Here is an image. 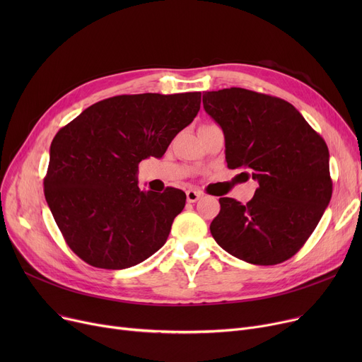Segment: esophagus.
Wrapping results in <instances>:
<instances>
[{
    "instance_id": "esophagus-1",
    "label": "esophagus",
    "mask_w": 362,
    "mask_h": 362,
    "mask_svg": "<svg viewBox=\"0 0 362 362\" xmlns=\"http://www.w3.org/2000/svg\"><path fill=\"white\" fill-rule=\"evenodd\" d=\"M201 197H202V194L198 192V191H194V189H189V191L186 192L187 202H197Z\"/></svg>"
}]
</instances>
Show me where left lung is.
Masks as SVG:
<instances>
[{"instance_id": "left-lung-1", "label": "left lung", "mask_w": 362, "mask_h": 362, "mask_svg": "<svg viewBox=\"0 0 362 362\" xmlns=\"http://www.w3.org/2000/svg\"><path fill=\"white\" fill-rule=\"evenodd\" d=\"M202 103L224 132L227 167L245 168L259 185L246 205L218 199L213 238L224 251L251 264L292 258L332 198L325 139L292 104L272 95L227 88L205 92Z\"/></svg>"}]
</instances>
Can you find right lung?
Returning <instances> with one entry per match:
<instances>
[{
  "instance_id": "obj_1",
  "label": "right lung",
  "mask_w": 362,
  "mask_h": 362,
  "mask_svg": "<svg viewBox=\"0 0 362 362\" xmlns=\"http://www.w3.org/2000/svg\"><path fill=\"white\" fill-rule=\"evenodd\" d=\"M201 92L117 95L88 107L49 148L44 192L69 248L92 267L122 270L165 243L186 195L138 186L139 163L161 158L199 111Z\"/></svg>"
}]
</instances>
